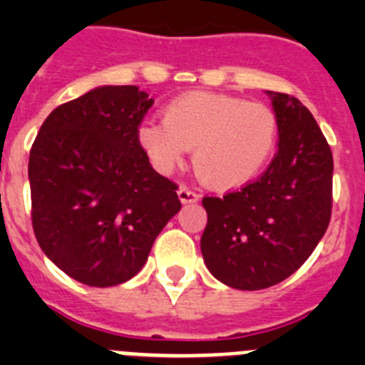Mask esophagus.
Masks as SVG:
<instances>
[{"label":"esophagus","instance_id":"esophagus-1","mask_svg":"<svg viewBox=\"0 0 365 365\" xmlns=\"http://www.w3.org/2000/svg\"><path fill=\"white\" fill-rule=\"evenodd\" d=\"M177 195H179L180 202H197L199 201V193L193 192V190H190L188 186H180V188L177 190Z\"/></svg>","mask_w":365,"mask_h":365}]
</instances>
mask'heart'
Listing matches in <instances>:
<instances>
[{
  "mask_svg": "<svg viewBox=\"0 0 365 365\" xmlns=\"http://www.w3.org/2000/svg\"><path fill=\"white\" fill-rule=\"evenodd\" d=\"M278 117L263 102L215 93L172 100L163 122L138 128V144L160 173H172L193 150V170L206 186L247 185L265 168L278 144Z\"/></svg>",
  "mask_w": 365,
  "mask_h": 365,
  "instance_id": "obj_1",
  "label": "heart"
}]
</instances>
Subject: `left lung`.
Instances as JSON below:
<instances>
[{
    "instance_id": "obj_1",
    "label": "left lung",
    "mask_w": 365,
    "mask_h": 365,
    "mask_svg": "<svg viewBox=\"0 0 365 365\" xmlns=\"http://www.w3.org/2000/svg\"><path fill=\"white\" fill-rule=\"evenodd\" d=\"M278 153L263 175L222 197H202L208 222L201 252L212 274L240 291L289 278L320 243L333 208V153L294 96L269 91Z\"/></svg>"
}]
</instances>
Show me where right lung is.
<instances>
[{
    "label": "right lung",
    "instance_id": "right-lung-1",
    "mask_svg": "<svg viewBox=\"0 0 365 365\" xmlns=\"http://www.w3.org/2000/svg\"><path fill=\"white\" fill-rule=\"evenodd\" d=\"M153 106L137 86H104L58 106L29 157L32 228L45 256L89 287L131 279L180 210L138 128Z\"/></svg>",
    "mask_w": 365,
    "mask_h": 365
}]
</instances>
